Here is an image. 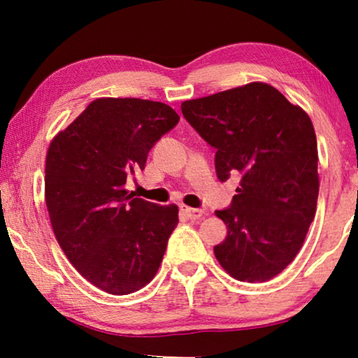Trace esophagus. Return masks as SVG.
I'll return each mask as SVG.
<instances>
[{
    "mask_svg": "<svg viewBox=\"0 0 358 358\" xmlns=\"http://www.w3.org/2000/svg\"><path fill=\"white\" fill-rule=\"evenodd\" d=\"M180 210H182V212L187 215V218L190 220H200L205 213L203 208H190V207H185V205H180Z\"/></svg>",
    "mask_w": 358,
    "mask_h": 358,
    "instance_id": "1",
    "label": "esophagus"
}]
</instances>
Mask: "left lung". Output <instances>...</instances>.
<instances>
[{"instance_id":"1","label":"left lung","mask_w":358,"mask_h":358,"mask_svg":"<svg viewBox=\"0 0 358 358\" xmlns=\"http://www.w3.org/2000/svg\"><path fill=\"white\" fill-rule=\"evenodd\" d=\"M180 110L217 150V178L241 179L231 205L215 212L228 228L215 257L236 280H271L295 259L316 213L317 143L310 117L266 83L185 101Z\"/></svg>"}]
</instances>
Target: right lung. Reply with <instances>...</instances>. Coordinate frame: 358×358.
Instances as JSON below:
<instances>
[{"instance_id": "add662e5", "label": "right lung", "mask_w": 358, "mask_h": 358, "mask_svg": "<svg viewBox=\"0 0 358 358\" xmlns=\"http://www.w3.org/2000/svg\"><path fill=\"white\" fill-rule=\"evenodd\" d=\"M178 122L163 102L102 97L48 148L45 203L57 241L76 271L110 295L153 280L179 223L174 203H151L125 190Z\"/></svg>"}]
</instances>
